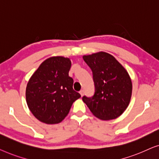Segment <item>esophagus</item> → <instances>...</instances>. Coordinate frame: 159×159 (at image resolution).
I'll list each match as a JSON object with an SVG mask.
<instances>
[{
  "mask_svg": "<svg viewBox=\"0 0 159 159\" xmlns=\"http://www.w3.org/2000/svg\"><path fill=\"white\" fill-rule=\"evenodd\" d=\"M84 90H80V91H79V93H80V95H81V97H83V95H84Z\"/></svg>",
  "mask_w": 159,
  "mask_h": 159,
  "instance_id": "esophagus-1",
  "label": "esophagus"
}]
</instances>
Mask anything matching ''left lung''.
I'll return each instance as SVG.
<instances>
[{
    "mask_svg": "<svg viewBox=\"0 0 159 159\" xmlns=\"http://www.w3.org/2000/svg\"><path fill=\"white\" fill-rule=\"evenodd\" d=\"M92 71L95 92L83 101L96 117L110 120L120 117L128 107L132 81L128 73L112 55L104 52L83 56Z\"/></svg>",
    "mask_w": 159,
    "mask_h": 159,
    "instance_id": "obj_1",
    "label": "left lung"
}]
</instances>
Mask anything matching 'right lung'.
Here are the masks:
<instances>
[{
  "label": "right lung",
  "mask_w": 159,
  "mask_h": 159,
  "mask_svg": "<svg viewBox=\"0 0 159 159\" xmlns=\"http://www.w3.org/2000/svg\"><path fill=\"white\" fill-rule=\"evenodd\" d=\"M71 61L68 57H52L44 60L29 80L26 99L33 115L44 123L57 124L68 115L80 94L73 90L68 75Z\"/></svg>",
  "instance_id": "right-lung-1"
}]
</instances>
